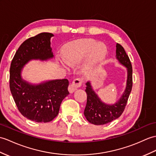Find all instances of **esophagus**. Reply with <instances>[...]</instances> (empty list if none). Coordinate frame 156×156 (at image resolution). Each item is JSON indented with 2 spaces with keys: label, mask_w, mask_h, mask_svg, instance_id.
Masks as SVG:
<instances>
[{
  "label": "esophagus",
  "mask_w": 156,
  "mask_h": 156,
  "mask_svg": "<svg viewBox=\"0 0 156 156\" xmlns=\"http://www.w3.org/2000/svg\"><path fill=\"white\" fill-rule=\"evenodd\" d=\"M82 84V80L81 78H76L70 83L68 86V90L70 93H73L79 87H80Z\"/></svg>",
  "instance_id": "esophagus-1"
}]
</instances>
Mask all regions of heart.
<instances>
[{
    "label": "heart",
    "instance_id": "heart-1",
    "mask_svg": "<svg viewBox=\"0 0 156 156\" xmlns=\"http://www.w3.org/2000/svg\"><path fill=\"white\" fill-rule=\"evenodd\" d=\"M106 51V46L102 43L97 44L93 39H81L69 45L65 53V59L70 65H75L89 54V60L97 62L103 58Z\"/></svg>",
    "mask_w": 156,
    "mask_h": 156
}]
</instances>
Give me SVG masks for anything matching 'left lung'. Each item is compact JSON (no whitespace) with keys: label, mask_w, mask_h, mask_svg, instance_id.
<instances>
[{"label":"left lung","mask_w":156,"mask_h":156,"mask_svg":"<svg viewBox=\"0 0 156 156\" xmlns=\"http://www.w3.org/2000/svg\"><path fill=\"white\" fill-rule=\"evenodd\" d=\"M116 58L128 69L127 86L124 93L117 103L107 105L102 102L93 91L90 82L86 83L85 91L87 94V103L84 114L87 120L93 124H106L117 119L122 114L127 104L133 84L132 66L124 48L118 43L116 44Z\"/></svg>","instance_id":"8db88e82"}]
</instances>
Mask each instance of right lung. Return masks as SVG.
Returning a JSON list of instances; mask_svg holds the SVG:
<instances>
[{
	"label": "right lung",
	"instance_id": "add662e5",
	"mask_svg": "<svg viewBox=\"0 0 156 156\" xmlns=\"http://www.w3.org/2000/svg\"><path fill=\"white\" fill-rule=\"evenodd\" d=\"M52 33L42 32L26 40L17 50L10 68V90L22 115L36 122H49L58 114L62 101L69 94L67 79L30 85L20 76L22 68L31 59L53 57L50 48Z\"/></svg>",
	"mask_w": 156,
	"mask_h": 156
}]
</instances>
